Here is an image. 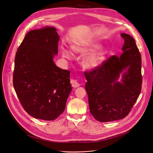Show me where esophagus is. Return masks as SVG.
I'll return each mask as SVG.
<instances>
[{"label": "esophagus", "mask_w": 153, "mask_h": 153, "mask_svg": "<svg viewBox=\"0 0 153 153\" xmlns=\"http://www.w3.org/2000/svg\"><path fill=\"white\" fill-rule=\"evenodd\" d=\"M71 84L72 87L74 88H77L80 85V84L77 81V80L75 79H71Z\"/></svg>", "instance_id": "34e87169"}]
</instances>
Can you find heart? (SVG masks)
Wrapping results in <instances>:
<instances>
[{"label": "heart", "instance_id": "1", "mask_svg": "<svg viewBox=\"0 0 153 153\" xmlns=\"http://www.w3.org/2000/svg\"><path fill=\"white\" fill-rule=\"evenodd\" d=\"M98 48L99 45L96 44L95 42H90L87 45H76L73 47L74 51L81 53H87L91 52L98 49ZM62 52L63 57L66 59H71L73 57V53L71 51L68 49L63 48ZM105 55L106 52L105 51H100L99 52H94L88 55L84 61L85 66L87 68H93L100 66L105 60Z\"/></svg>", "mask_w": 153, "mask_h": 153}]
</instances>
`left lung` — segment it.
Wrapping results in <instances>:
<instances>
[{"mask_svg":"<svg viewBox=\"0 0 153 153\" xmlns=\"http://www.w3.org/2000/svg\"><path fill=\"white\" fill-rule=\"evenodd\" d=\"M124 39L123 53L112 55L92 70L85 72V89L90 112L100 122H109L126 117L137 101L142 90V63L134 39L121 33ZM122 82H117L122 70Z\"/></svg>","mask_w":153,"mask_h":153,"instance_id":"8db88e82","label":"left lung"}]
</instances>
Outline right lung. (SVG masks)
<instances>
[{
  "label": "right lung",
  "mask_w": 153,
  "mask_h": 153,
  "mask_svg": "<svg viewBox=\"0 0 153 153\" xmlns=\"http://www.w3.org/2000/svg\"><path fill=\"white\" fill-rule=\"evenodd\" d=\"M53 27L30 30L19 46L13 83L21 104L32 117L51 121L65 108L72 90L70 71L55 65L59 36Z\"/></svg>",
  "instance_id": "right-lung-1"
}]
</instances>
